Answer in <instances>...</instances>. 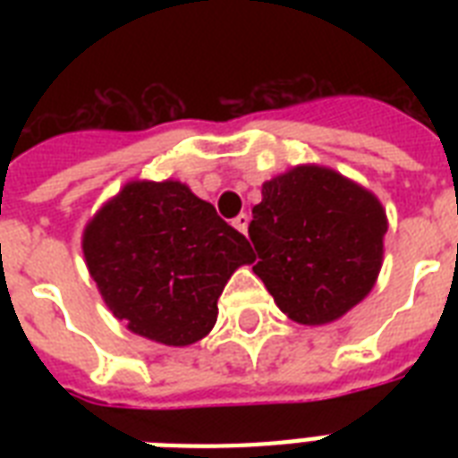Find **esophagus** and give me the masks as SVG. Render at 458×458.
Segmentation results:
<instances>
[{
	"label": "esophagus",
	"mask_w": 458,
	"mask_h": 458,
	"mask_svg": "<svg viewBox=\"0 0 458 458\" xmlns=\"http://www.w3.org/2000/svg\"><path fill=\"white\" fill-rule=\"evenodd\" d=\"M233 225H235L237 230H240V233H244V235H247V225H250V216L247 214H240L235 218V221H233Z\"/></svg>",
	"instance_id": "esophagus-1"
}]
</instances>
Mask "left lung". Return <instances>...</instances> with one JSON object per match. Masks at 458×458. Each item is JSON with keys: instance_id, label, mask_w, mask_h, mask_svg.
Listing matches in <instances>:
<instances>
[{"instance_id": "obj_1", "label": "left lung", "mask_w": 458, "mask_h": 458, "mask_svg": "<svg viewBox=\"0 0 458 458\" xmlns=\"http://www.w3.org/2000/svg\"><path fill=\"white\" fill-rule=\"evenodd\" d=\"M251 208L254 273L287 318L323 326L373 290L387 216L366 187L326 165H294L266 180Z\"/></svg>"}]
</instances>
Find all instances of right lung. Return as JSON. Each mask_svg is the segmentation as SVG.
Instances as JSON below:
<instances>
[{"label": "right lung", "instance_id": "add662e5", "mask_svg": "<svg viewBox=\"0 0 458 458\" xmlns=\"http://www.w3.org/2000/svg\"><path fill=\"white\" fill-rule=\"evenodd\" d=\"M102 300L128 330L168 347L211 333L230 276L254 261L242 233L178 180H132L82 233Z\"/></svg>", "mask_w": 458, "mask_h": 458}]
</instances>
